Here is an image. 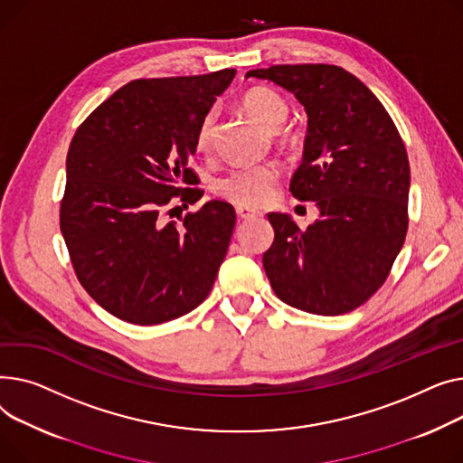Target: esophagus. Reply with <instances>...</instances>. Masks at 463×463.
I'll return each instance as SVG.
<instances>
[{
	"label": "esophagus",
	"mask_w": 463,
	"mask_h": 463,
	"mask_svg": "<svg viewBox=\"0 0 463 463\" xmlns=\"http://www.w3.org/2000/svg\"><path fill=\"white\" fill-rule=\"evenodd\" d=\"M235 213H237V216H239L241 221H250V219H256V216H261L260 211L250 209V207H244V205H239V207L235 209Z\"/></svg>",
	"instance_id": "esophagus-1"
}]
</instances>
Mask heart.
Segmentation results:
<instances>
[{
	"label": "heart",
	"instance_id": "b5f03b06",
	"mask_svg": "<svg viewBox=\"0 0 463 463\" xmlns=\"http://www.w3.org/2000/svg\"><path fill=\"white\" fill-rule=\"evenodd\" d=\"M242 108L256 123H260L269 132H279L289 116L286 100L277 91L267 88L250 90L242 97ZM216 118H219V114H216L214 108H211L198 125L196 149L202 153H207L213 147ZM279 177L280 170L275 165L235 168L216 181L214 193L235 205L261 207L273 202L277 194Z\"/></svg>",
	"mask_w": 463,
	"mask_h": 463
}]
</instances>
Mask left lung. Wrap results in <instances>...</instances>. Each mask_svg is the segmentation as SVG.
<instances>
[{
  "instance_id": "1",
  "label": "left lung",
  "mask_w": 463,
  "mask_h": 463,
  "mask_svg": "<svg viewBox=\"0 0 463 463\" xmlns=\"http://www.w3.org/2000/svg\"><path fill=\"white\" fill-rule=\"evenodd\" d=\"M247 76L275 81L305 106L303 162L289 190L316 202L305 232L269 213L275 241L265 275L286 305L317 316L355 310L383 286L407 233L410 160L398 128L363 81L336 65H273Z\"/></svg>"
}]
</instances>
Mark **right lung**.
<instances>
[{"mask_svg": "<svg viewBox=\"0 0 463 463\" xmlns=\"http://www.w3.org/2000/svg\"><path fill=\"white\" fill-rule=\"evenodd\" d=\"M233 69L134 80L74 134L60 226L74 273L112 316L158 325L203 303L226 258L235 209L221 200L168 221L203 196L188 168L196 130Z\"/></svg>", "mask_w": 463, "mask_h": 463, "instance_id": "add662e5", "label": "right lung"}]
</instances>
